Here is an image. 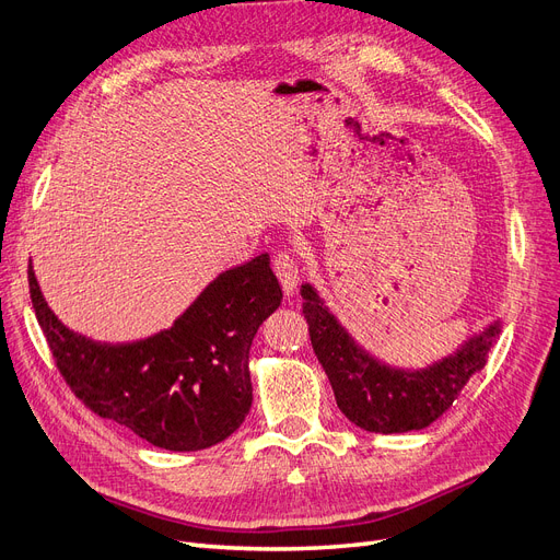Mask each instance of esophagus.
<instances>
[{"label":"esophagus","instance_id":"obj_1","mask_svg":"<svg viewBox=\"0 0 560 560\" xmlns=\"http://www.w3.org/2000/svg\"><path fill=\"white\" fill-rule=\"evenodd\" d=\"M273 271L282 284V289L287 294H292L296 284H299V266H296V259L294 255L289 250H282L273 257Z\"/></svg>","mask_w":560,"mask_h":560}]
</instances>
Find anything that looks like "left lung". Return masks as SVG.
I'll return each instance as SVG.
<instances>
[{
	"mask_svg": "<svg viewBox=\"0 0 560 560\" xmlns=\"http://www.w3.org/2000/svg\"><path fill=\"white\" fill-rule=\"evenodd\" d=\"M301 296L312 349L328 374L335 401L353 424L376 434L422 430L443 416L468 378L485 368L501 332V322H494L441 361L422 370H401L358 347L315 287L303 284Z\"/></svg>",
	"mask_w": 560,
	"mask_h": 560,
	"instance_id": "8db88e82",
	"label": "left lung"
}]
</instances>
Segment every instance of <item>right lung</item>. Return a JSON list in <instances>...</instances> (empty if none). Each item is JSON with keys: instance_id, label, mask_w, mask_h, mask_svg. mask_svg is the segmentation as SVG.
Returning a JSON list of instances; mask_svg holds the SVG:
<instances>
[{"instance_id": "obj_1", "label": "right lung", "mask_w": 560, "mask_h": 560, "mask_svg": "<svg viewBox=\"0 0 560 560\" xmlns=\"http://www.w3.org/2000/svg\"><path fill=\"white\" fill-rule=\"evenodd\" d=\"M30 294L55 363L84 407L165 451H205L234 434L253 407L250 345L282 289L259 255L220 273L172 328L109 345L66 328L40 294Z\"/></svg>"}]
</instances>
